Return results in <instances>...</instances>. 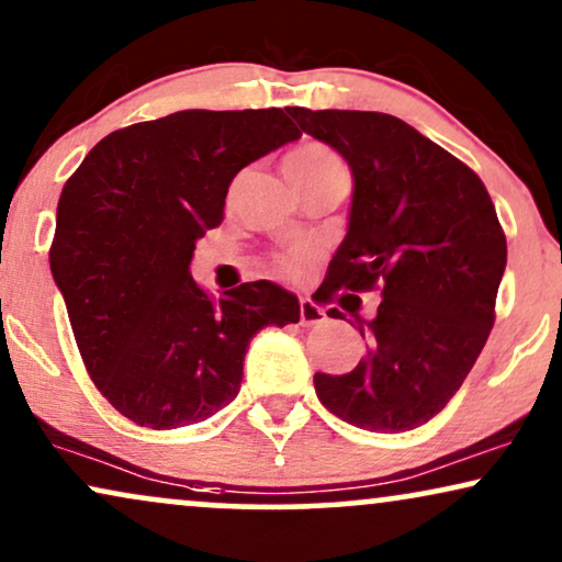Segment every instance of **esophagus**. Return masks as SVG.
<instances>
[{
	"mask_svg": "<svg viewBox=\"0 0 562 562\" xmlns=\"http://www.w3.org/2000/svg\"><path fill=\"white\" fill-rule=\"evenodd\" d=\"M301 322L305 326H316V324H324L326 322V311L322 305H316L311 297H303L301 301Z\"/></svg>",
	"mask_w": 562,
	"mask_h": 562,
	"instance_id": "esophagus-1",
	"label": "esophagus"
}]
</instances>
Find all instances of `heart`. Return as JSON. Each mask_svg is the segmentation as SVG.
Here are the masks:
<instances>
[{
	"label": "heart",
	"instance_id": "b5f03b06",
	"mask_svg": "<svg viewBox=\"0 0 562 562\" xmlns=\"http://www.w3.org/2000/svg\"><path fill=\"white\" fill-rule=\"evenodd\" d=\"M285 170L290 181L305 183V181L322 179V176H329V173H345V166L342 160L329 150V147L308 142V145L297 147V150L288 155ZM308 259L311 254L305 251V248H293V251L282 254V257L277 259V265H280V269H285V272H297V269H301Z\"/></svg>",
	"mask_w": 562,
	"mask_h": 562
}]
</instances>
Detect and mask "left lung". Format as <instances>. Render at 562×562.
Segmentation results:
<instances>
[{"label":"left lung","mask_w":562,"mask_h":562,"mask_svg":"<svg viewBox=\"0 0 562 562\" xmlns=\"http://www.w3.org/2000/svg\"><path fill=\"white\" fill-rule=\"evenodd\" d=\"M352 170L347 236L326 295L381 290L368 355L345 375L316 373L318 400L373 432L420 428L449 404L495 322L506 236L485 183L415 126L379 111L288 109ZM329 316L342 318L337 308Z\"/></svg>","instance_id":"obj_1"}]
</instances>
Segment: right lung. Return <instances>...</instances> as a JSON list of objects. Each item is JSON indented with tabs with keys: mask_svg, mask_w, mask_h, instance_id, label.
Returning a JSON list of instances; mask_svg holds the SVG:
<instances>
[{
	"mask_svg": "<svg viewBox=\"0 0 562 562\" xmlns=\"http://www.w3.org/2000/svg\"><path fill=\"white\" fill-rule=\"evenodd\" d=\"M297 137L288 109L176 111L111 132L64 183L52 274L92 383L132 423L207 420L236 400L254 334L301 318L274 282L215 297L189 272L238 170Z\"/></svg>",
	"mask_w": 562,
	"mask_h": 562,
	"instance_id": "right-lung-1",
	"label": "right lung"
}]
</instances>
